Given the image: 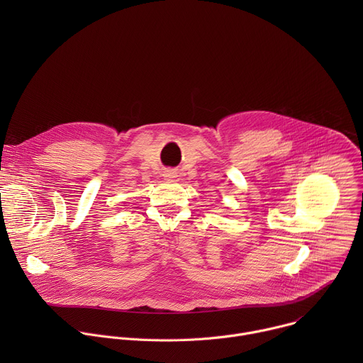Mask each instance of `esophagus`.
Returning <instances> with one entry per match:
<instances>
[{"mask_svg": "<svg viewBox=\"0 0 363 363\" xmlns=\"http://www.w3.org/2000/svg\"><path fill=\"white\" fill-rule=\"evenodd\" d=\"M164 178L168 181H174V178H177V172L174 169H168L164 172Z\"/></svg>", "mask_w": 363, "mask_h": 363, "instance_id": "esophagus-1", "label": "esophagus"}]
</instances>
